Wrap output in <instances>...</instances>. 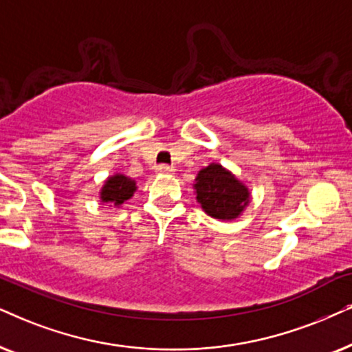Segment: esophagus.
<instances>
[{
    "instance_id": "esophagus-1",
    "label": "esophagus",
    "mask_w": 352,
    "mask_h": 352,
    "mask_svg": "<svg viewBox=\"0 0 352 352\" xmlns=\"http://www.w3.org/2000/svg\"><path fill=\"white\" fill-rule=\"evenodd\" d=\"M159 173H172L173 168L170 166H166V164H162V166H157V168H155Z\"/></svg>"
}]
</instances>
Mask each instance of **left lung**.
<instances>
[{
    "label": "left lung",
    "mask_w": 352,
    "mask_h": 352,
    "mask_svg": "<svg viewBox=\"0 0 352 352\" xmlns=\"http://www.w3.org/2000/svg\"><path fill=\"white\" fill-rule=\"evenodd\" d=\"M198 203L211 217L229 221L237 217L248 203V190L219 164L199 170L195 182Z\"/></svg>",
    "instance_id": "left-lung-1"
}]
</instances>
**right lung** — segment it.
<instances>
[{
  "label": "right lung",
  "mask_w": 352,
  "mask_h": 352,
  "mask_svg": "<svg viewBox=\"0 0 352 352\" xmlns=\"http://www.w3.org/2000/svg\"><path fill=\"white\" fill-rule=\"evenodd\" d=\"M135 190L136 184L131 179L124 175H115L105 182L104 188L100 191V198L104 203H112L118 206V204L130 199Z\"/></svg>",
  "instance_id": "right-lung-1"
}]
</instances>
